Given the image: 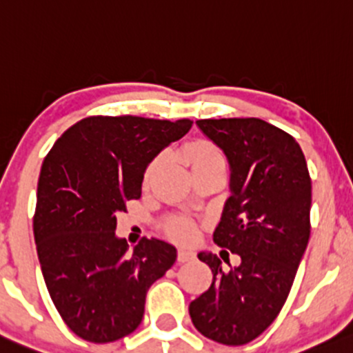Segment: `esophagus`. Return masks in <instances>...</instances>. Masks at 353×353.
Here are the masks:
<instances>
[{
	"instance_id": "obj_1",
	"label": "esophagus",
	"mask_w": 353,
	"mask_h": 353,
	"mask_svg": "<svg viewBox=\"0 0 353 353\" xmlns=\"http://www.w3.org/2000/svg\"><path fill=\"white\" fill-rule=\"evenodd\" d=\"M195 258V253L192 250H185V248H179V252H177V260L181 263H185V261H190Z\"/></svg>"
}]
</instances>
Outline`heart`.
Masks as SVG:
<instances>
[{"instance_id": "obj_1", "label": "heart", "mask_w": 353, "mask_h": 353, "mask_svg": "<svg viewBox=\"0 0 353 353\" xmlns=\"http://www.w3.org/2000/svg\"><path fill=\"white\" fill-rule=\"evenodd\" d=\"M185 158H188L190 168L194 172L201 171V169L207 168H225V156L217 144L207 139H197V141L190 143L185 148ZM165 156L159 154L154 159L150 161L144 171V184H150L156 172L159 171L161 165L164 164ZM164 230L172 239L181 241H189L194 239L195 227L194 223L188 219H171L164 223Z\"/></svg>"}]
</instances>
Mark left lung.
<instances>
[{
  "instance_id": "8db88e82",
  "label": "left lung",
  "mask_w": 353,
  "mask_h": 353,
  "mask_svg": "<svg viewBox=\"0 0 353 353\" xmlns=\"http://www.w3.org/2000/svg\"><path fill=\"white\" fill-rule=\"evenodd\" d=\"M222 148L232 177L214 241L240 266L222 270L217 254L199 253L214 281L189 305L195 329L223 345L265 332L290 296L311 235L312 185L303 150L286 131L260 118L197 120Z\"/></svg>"
}]
</instances>
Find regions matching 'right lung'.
<instances>
[{
	"label": "right lung",
	"mask_w": 353,
	"mask_h": 353,
	"mask_svg": "<svg viewBox=\"0 0 353 353\" xmlns=\"http://www.w3.org/2000/svg\"><path fill=\"white\" fill-rule=\"evenodd\" d=\"M192 126L190 120L88 117L46 156L32 228L42 276L67 327L93 343L133 332L146 292L176 261V248L141 239L128 252L117 212L141 197L146 165Z\"/></svg>",
	"instance_id": "1"
}]
</instances>
